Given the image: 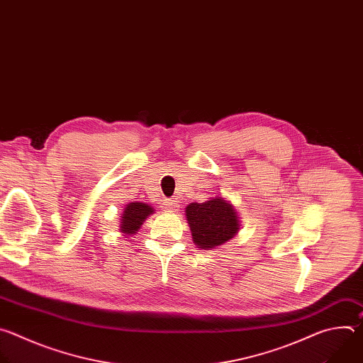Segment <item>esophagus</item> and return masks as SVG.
<instances>
[{
    "label": "esophagus",
    "instance_id": "1",
    "mask_svg": "<svg viewBox=\"0 0 363 363\" xmlns=\"http://www.w3.org/2000/svg\"><path fill=\"white\" fill-rule=\"evenodd\" d=\"M162 208L165 211H177L179 208V205H178V202L175 199H165Z\"/></svg>",
    "mask_w": 363,
    "mask_h": 363
}]
</instances>
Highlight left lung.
I'll return each instance as SVG.
<instances>
[{
	"label": "left lung",
	"mask_w": 363,
	"mask_h": 363,
	"mask_svg": "<svg viewBox=\"0 0 363 363\" xmlns=\"http://www.w3.org/2000/svg\"><path fill=\"white\" fill-rule=\"evenodd\" d=\"M192 241L199 250H213L233 240L240 231L235 206L224 196L191 202L185 208Z\"/></svg>",
	"instance_id": "8db88e82"
}]
</instances>
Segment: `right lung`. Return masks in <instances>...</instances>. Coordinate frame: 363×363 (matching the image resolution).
I'll use <instances>...</instances> for the list:
<instances>
[{
  "label": "right lung",
  "mask_w": 363,
  "mask_h": 363,
  "mask_svg": "<svg viewBox=\"0 0 363 363\" xmlns=\"http://www.w3.org/2000/svg\"><path fill=\"white\" fill-rule=\"evenodd\" d=\"M153 213H155V210L152 208L149 203L138 202V201L129 202L125 206V210H123V213L121 216L119 231L125 237L135 235L139 231V228L142 227V224L145 223V220L149 216H152Z\"/></svg>",
  "instance_id": "right-lung-1"
}]
</instances>
